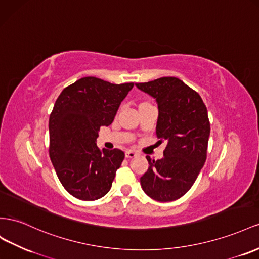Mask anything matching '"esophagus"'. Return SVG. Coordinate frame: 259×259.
<instances>
[{
  "instance_id": "1",
  "label": "esophagus",
  "mask_w": 259,
  "mask_h": 259,
  "mask_svg": "<svg viewBox=\"0 0 259 259\" xmlns=\"http://www.w3.org/2000/svg\"><path fill=\"white\" fill-rule=\"evenodd\" d=\"M137 156V152L133 151V150H126L125 151V157L126 158H134Z\"/></svg>"
}]
</instances>
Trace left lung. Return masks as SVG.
Here are the masks:
<instances>
[{
  "label": "left lung",
  "instance_id": "obj_1",
  "mask_svg": "<svg viewBox=\"0 0 259 259\" xmlns=\"http://www.w3.org/2000/svg\"><path fill=\"white\" fill-rule=\"evenodd\" d=\"M135 85L156 99L158 143L166 144L162 159L146 157L149 167L141 185L152 199L177 200L190 191L206 161L210 135L207 108L200 96L177 77Z\"/></svg>",
  "mask_w": 259,
  "mask_h": 259
}]
</instances>
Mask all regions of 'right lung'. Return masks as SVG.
<instances>
[{"mask_svg": "<svg viewBox=\"0 0 259 259\" xmlns=\"http://www.w3.org/2000/svg\"><path fill=\"white\" fill-rule=\"evenodd\" d=\"M133 82L111 83L88 76L63 89L49 118V155L65 190L80 200L103 197L124 160L120 149L98 148L100 126L113 122Z\"/></svg>", "mask_w": 259, "mask_h": 259, "instance_id": "right-lung-1", "label": "right lung"}]
</instances>
